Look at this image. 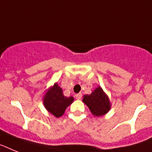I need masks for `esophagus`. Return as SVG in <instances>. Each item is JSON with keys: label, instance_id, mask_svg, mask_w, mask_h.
<instances>
[{"label": "esophagus", "instance_id": "34e87169", "mask_svg": "<svg viewBox=\"0 0 152 152\" xmlns=\"http://www.w3.org/2000/svg\"><path fill=\"white\" fill-rule=\"evenodd\" d=\"M81 97H82V94L81 93H79V94H76V98L77 100L81 99Z\"/></svg>", "mask_w": 152, "mask_h": 152}]
</instances>
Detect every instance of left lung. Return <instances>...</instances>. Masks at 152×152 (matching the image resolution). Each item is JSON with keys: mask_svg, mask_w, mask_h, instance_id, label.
Segmentation results:
<instances>
[{"mask_svg": "<svg viewBox=\"0 0 152 152\" xmlns=\"http://www.w3.org/2000/svg\"><path fill=\"white\" fill-rule=\"evenodd\" d=\"M83 102L95 116H102L110 109L109 100L100 87L95 89L90 95H84Z\"/></svg>", "mask_w": 152, "mask_h": 152, "instance_id": "1", "label": "left lung"}]
</instances>
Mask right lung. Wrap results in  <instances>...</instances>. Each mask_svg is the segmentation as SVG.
Returning <instances> with one entry per match:
<instances>
[{"label":"right lung","mask_w":152,"mask_h":152,"mask_svg":"<svg viewBox=\"0 0 152 152\" xmlns=\"http://www.w3.org/2000/svg\"><path fill=\"white\" fill-rule=\"evenodd\" d=\"M74 101L72 97H65L62 90L55 83L46 93L44 104L48 111L55 117H60L64 114L65 108Z\"/></svg>","instance_id":"1"}]
</instances>
